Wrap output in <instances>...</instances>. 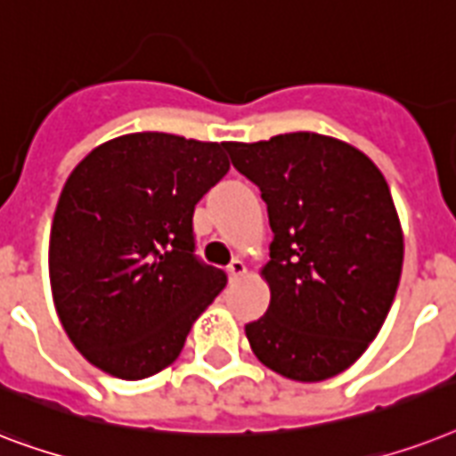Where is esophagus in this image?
Listing matches in <instances>:
<instances>
[{"instance_id":"1","label":"esophagus","mask_w":456,"mask_h":456,"mask_svg":"<svg viewBox=\"0 0 456 456\" xmlns=\"http://www.w3.org/2000/svg\"><path fill=\"white\" fill-rule=\"evenodd\" d=\"M247 273V265L240 261V258H235V261H231V265H228V278H231V282H235V280H240L242 275Z\"/></svg>"}]
</instances>
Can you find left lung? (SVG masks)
<instances>
[{"instance_id":"8db88e82","label":"left lung","mask_w":456,"mask_h":456,"mask_svg":"<svg viewBox=\"0 0 456 456\" xmlns=\"http://www.w3.org/2000/svg\"><path fill=\"white\" fill-rule=\"evenodd\" d=\"M268 207V311L245 325L254 355L294 381H325L367 351L391 311L403 231L384 174L311 131L225 143Z\"/></svg>"}]
</instances>
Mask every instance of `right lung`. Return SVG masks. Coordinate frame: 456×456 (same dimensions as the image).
<instances>
[{
	"label": "right lung",
	"mask_w": 456,
	"mask_h": 456,
	"mask_svg": "<svg viewBox=\"0 0 456 456\" xmlns=\"http://www.w3.org/2000/svg\"><path fill=\"white\" fill-rule=\"evenodd\" d=\"M225 143L126 134L75 167L49 240L53 304L84 358L145 379L178 358L228 278L195 254L192 214L231 169Z\"/></svg>",
	"instance_id": "obj_1"
}]
</instances>
